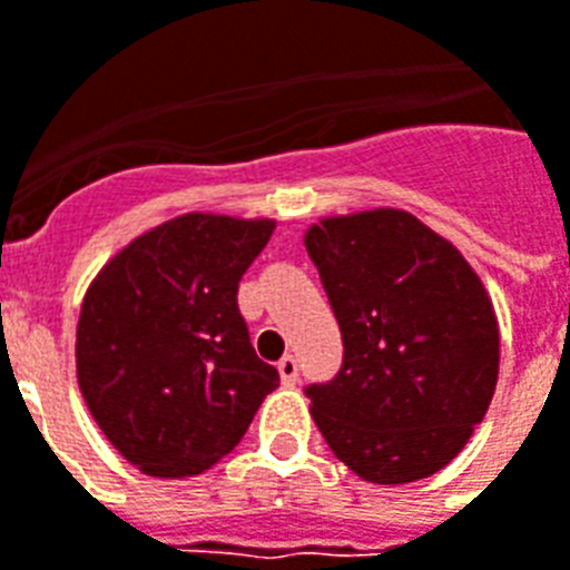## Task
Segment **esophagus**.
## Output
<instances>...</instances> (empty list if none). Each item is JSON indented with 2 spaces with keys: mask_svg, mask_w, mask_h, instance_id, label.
<instances>
[{
  "mask_svg": "<svg viewBox=\"0 0 570 570\" xmlns=\"http://www.w3.org/2000/svg\"><path fill=\"white\" fill-rule=\"evenodd\" d=\"M277 371H281V380H284L286 385H293V382L298 380V362H295V355H284V358L277 362Z\"/></svg>",
  "mask_w": 570,
  "mask_h": 570,
  "instance_id": "obj_1",
  "label": "esophagus"
}]
</instances>
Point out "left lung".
I'll list each match as a JSON object with an SVG mask.
<instances>
[{
  "label": "left lung",
  "mask_w": 570,
  "mask_h": 570,
  "mask_svg": "<svg viewBox=\"0 0 570 570\" xmlns=\"http://www.w3.org/2000/svg\"><path fill=\"white\" fill-rule=\"evenodd\" d=\"M343 337L341 371L304 394L323 440L371 484L458 458L499 376V325L460 250L419 217L376 208L304 236Z\"/></svg>",
  "instance_id": "obj_1"
}]
</instances>
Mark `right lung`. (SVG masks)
Here are the masks:
<instances>
[{"label": "right lung", "mask_w": 570, "mask_h": 570, "mask_svg": "<svg viewBox=\"0 0 570 570\" xmlns=\"http://www.w3.org/2000/svg\"><path fill=\"white\" fill-rule=\"evenodd\" d=\"M272 229V220L181 215L112 256L82 298V397L146 475L206 472L277 389L281 376L254 353L238 311V281Z\"/></svg>", "instance_id": "1"}]
</instances>
